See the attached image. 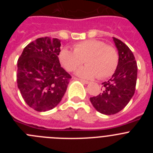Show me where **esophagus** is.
<instances>
[{
    "instance_id": "1",
    "label": "esophagus",
    "mask_w": 153,
    "mask_h": 153,
    "mask_svg": "<svg viewBox=\"0 0 153 153\" xmlns=\"http://www.w3.org/2000/svg\"><path fill=\"white\" fill-rule=\"evenodd\" d=\"M79 80H80L82 83H85V84H88V83H90V81L88 80H85V79H79Z\"/></svg>"
}]
</instances>
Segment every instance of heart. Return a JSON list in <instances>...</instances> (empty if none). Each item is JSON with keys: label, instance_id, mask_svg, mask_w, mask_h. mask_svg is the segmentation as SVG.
Here are the masks:
<instances>
[{"label": "heart", "instance_id": "heart-1", "mask_svg": "<svg viewBox=\"0 0 153 153\" xmlns=\"http://www.w3.org/2000/svg\"><path fill=\"white\" fill-rule=\"evenodd\" d=\"M58 59L68 72H73L84 62L86 66L76 71L79 76L86 79L98 77L106 79L111 76L118 67L119 54L113 46L97 39L83 40L74 44V51L63 47Z\"/></svg>", "mask_w": 153, "mask_h": 153}]
</instances>
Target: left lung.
<instances>
[{
	"label": "left lung",
	"instance_id": "left-lung-1",
	"mask_svg": "<svg viewBox=\"0 0 153 153\" xmlns=\"http://www.w3.org/2000/svg\"><path fill=\"white\" fill-rule=\"evenodd\" d=\"M119 52V63L111 79L102 83V93L90 97V102L97 111L105 115H113L121 111L136 90L137 63L129 47L113 37Z\"/></svg>",
	"mask_w": 153,
	"mask_h": 153
}]
</instances>
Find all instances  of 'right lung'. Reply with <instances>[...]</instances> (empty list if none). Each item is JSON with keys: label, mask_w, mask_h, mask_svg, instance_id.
Returning a JSON list of instances; mask_svg holds the SVG:
<instances>
[{"label": "right lung", "mask_w": 153, "mask_h": 153, "mask_svg": "<svg viewBox=\"0 0 153 153\" xmlns=\"http://www.w3.org/2000/svg\"><path fill=\"white\" fill-rule=\"evenodd\" d=\"M60 40L45 36L25 47L17 60V83L30 107L45 112L57 106L71 76L60 67Z\"/></svg>", "instance_id": "right-lung-1"}]
</instances>
